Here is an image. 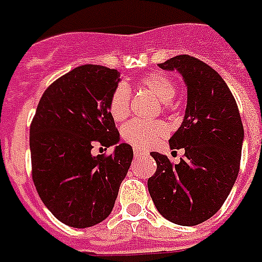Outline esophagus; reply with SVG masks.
<instances>
[{
    "label": "esophagus",
    "instance_id": "34e87169",
    "mask_svg": "<svg viewBox=\"0 0 262 262\" xmlns=\"http://www.w3.org/2000/svg\"><path fill=\"white\" fill-rule=\"evenodd\" d=\"M133 154H135V157H147L148 151L147 150H142V148H135L133 150Z\"/></svg>",
    "mask_w": 262,
    "mask_h": 262
}]
</instances>
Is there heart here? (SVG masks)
Returning <instances> with one entry per match:
<instances>
[{
  "label": "heart",
  "instance_id": "heart-1",
  "mask_svg": "<svg viewBox=\"0 0 262 262\" xmlns=\"http://www.w3.org/2000/svg\"><path fill=\"white\" fill-rule=\"evenodd\" d=\"M137 85L151 91L159 98L160 102L170 103L177 94L174 81L164 74H148L139 80ZM109 114L116 122L125 120L130 114V91L123 84L114 90L109 98ZM167 135V126L161 120L135 119L126 123L122 129L123 140L130 143L137 148H150Z\"/></svg>",
  "mask_w": 262,
  "mask_h": 262
}]
</instances>
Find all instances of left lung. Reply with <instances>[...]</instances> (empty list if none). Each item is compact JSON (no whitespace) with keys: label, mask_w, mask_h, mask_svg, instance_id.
<instances>
[{"label":"left lung","mask_w":262,"mask_h":262,"mask_svg":"<svg viewBox=\"0 0 262 262\" xmlns=\"http://www.w3.org/2000/svg\"><path fill=\"white\" fill-rule=\"evenodd\" d=\"M177 70L188 88L185 116L170 139L171 150L184 148L172 164L151 151L157 170L147 181L156 208L176 225L195 226L212 217L225 203L240 170L244 139L236 99L225 80L196 57L181 54L159 64Z\"/></svg>","instance_id":"8db88e82"}]
</instances>
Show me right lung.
Wrapping results in <instances>:
<instances>
[{
    "mask_svg": "<svg viewBox=\"0 0 262 262\" xmlns=\"http://www.w3.org/2000/svg\"><path fill=\"white\" fill-rule=\"evenodd\" d=\"M118 70L85 64L61 75L43 92L29 132L32 178L46 208L61 223L85 229L108 217L133 159L120 143L109 156L94 145L119 143L109 98Z\"/></svg>",
    "mask_w": 262,
    "mask_h": 262,
    "instance_id": "add662e5",
    "label": "right lung"
}]
</instances>
